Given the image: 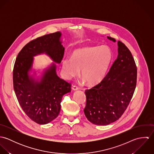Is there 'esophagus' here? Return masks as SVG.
Instances as JSON below:
<instances>
[{
	"instance_id": "obj_1",
	"label": "esophagus",
	"mask_w": 154,
	"mask_h": 154,
	"mask_svg": "<svg viewBox=\"0 0 154 154\" xmlns=\"http://www.w3.org/2000/svg\"><path fill=\"white\" fill-rule=\"evenodd\" d=\"M78 89H79L78 87H77L76 85H73V86L72 87V89H73L74 91H75V90H78Z\"/></svg>"
}]
</instances>
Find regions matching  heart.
<instances>
[{"label":"heart","instance_id":"1","mask_svg":"<svg viewBox=\"0 0 154 154\" xmlns=\"http://www.w3.org/2000/svg\"><path fill=\"white\" fill-rule=\"evenodd\" d=\"M112 52L107 45L88 47L75 50L72 57L62 60L65 76L72 78L79 72L89 85H95L103 80L112 60Z\"/></svg>","mask_w":154,"mask_h":154}]
</instances>
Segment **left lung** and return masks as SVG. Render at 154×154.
I'll use <instances>...</instances> for the list:
<instances>
[{
    "mask_svg": "<svg viewBox=\"0 0 154 154\" xmlns=\"http://www.w3.org/2000/svg\"><path fill=\"white\" fill-rule=\"evenodd\" d=\"M118 46L117 58L107 74L99 84L85 91L84 113L94 125H107L117 120L129 106L136 88L137 67L132 53L122 42H118Z\"/></svg>",
    "mask_w": 154,
    "mask_h": 154,
    "instance_id": "8db88e82",
    "label": "left lung"
}]
</instances>
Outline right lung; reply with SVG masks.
I'll use <instances>...</instances> for the list:
<instances>
[{"label":"right lung","instance_id":"add662e5","mask_svg":"<svg viewBox=\"0 0 154 154\" xmlns=\"http://www.w3.org/2000/svg\"><path fill=\"white\" fill-rule=\"evenodd\" d=\"M61 33L56 32L38 37L26 44L18 53L13 69V84L23 111L34 122L47 124L56 119L60 111L64 94L71 91V84L60 78L53 64L44 73L40 82L29 79L33 56L45 53L54 62L60 63L65 48L61 44Z\"/></svg>","mask_w":154,"mask_h":154}]
</instances>
